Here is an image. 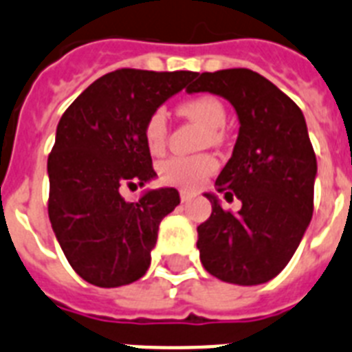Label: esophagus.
<instances>
[{
  "instance_id": "1",
  "label": "esophagus",
  "mask_w": 352,
  "mask_h": 352,
  "mask_svg": "<svg viewBox=\"0 0 352 352\" xmlns=\"http://www.w3.org/2000/svg\"><path fill=\"white\" fill-rule=\"evenodd\" d=\"M194 196H196V194L190 192V190H179V197H182V201H183V203L190 201V199H192Z\"/></svg>"
}]
</instances>
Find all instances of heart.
I'll use <instances>...</instances> for the list:
<instances>
[{
    "mask_svg": "<svg viewBox=\"0 0 352 352\" xmlns=\"http://www.w3.org/2000/svg\"><path fill=\"white\" fill-rule=\"evenodd\" d=\"M179 113L188 120L196 122L210 133V140H219V133L226 124V109L221 100L212 95H199L183 100ZM145 144L153 155L162 153L167 140V118L164 109H156L144 129ZM216 170V160L207 155L174 156L160 165V179L183 188H197Z\"/></svg>",
    "mask_w": 352,
    "mask_h": 352,
    "instance_id": "heart-1",
    "label": "heart"
}]
</instances>
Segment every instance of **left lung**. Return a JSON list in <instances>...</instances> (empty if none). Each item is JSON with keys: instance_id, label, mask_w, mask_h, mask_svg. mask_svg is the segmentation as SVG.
Wrapping results in <instances>:
<instances>
[{"instance_id": "obj_1", "label": "left lung", "mask_w": 352, "mask_h": 352, "mask_svg": "<svg viewBox=\"0 0 352 352\" xmlns=\"http://www.w3.org/2000/svg\"><path fill=\"white\" fill-rule=\"evenodd\" d=\"M187 91L226 98L239 120L216 190L243 207L226 212L217 194L205 192L212 214L197 226L203 268L223 283H268L286 268L313 216L316 156L304 115L274 82L246 68L201 74Z\"/></svg>"}]
</instances>
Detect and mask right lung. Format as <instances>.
I'll return each instance as SVG.
<instances>
[{"instance_id": "add662e5", "label": "right lung", "mask_w": 352, "mask_h": 352, "mask_svg": "<svg viewBox=\"0 0 352 352\" xmlns=\"http://www.w3.org/2000/svg\"><path fill=\"white\" fill-rule=\"evenodd\" d=\"M196 75L117 69L89 84L60 117L48 156V216L86 283L126 286L149 268L160 223L178 207L179 194L162 187L127 203L120 192L156 178L145 124Z\"/></svg>"}]
</instances>
